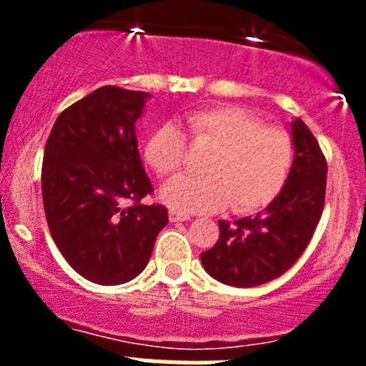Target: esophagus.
<instances>
[{
	"instance_id": "34e87169",
	"label": "esophagus",
	"mask_w": 366,
	"mask_h": 366,
	"mask_svg": "<svg viewBox=\"0 0 366 366\" xmlns=\"http://www.w3.org/2000/svg\"><path fill=\"white\" fill-rule=\"evenodd\" d=\"M168 216H169V221H172V223H177V221L191 219L189 214H184V212H180V210H175V209H169Z\"/></svg>"
}]
</instances>
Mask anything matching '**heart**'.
<instances>
[{"label":"heart","instance_id":"obj_1","mask_svg":"<svg viewBox=\"0 0 366 366\" xmlns=\"http://www.w3.org/2000/svg\"><path fill=\"white\" fill-rule=\"evenodd\" d=\"M191 142L212 149L207 175L177 177L162 189L169 205L186 212H212L232 204L235 214H253L276 200L294 164L289 132L265 127L239 106H214L184 117ZM147 164L172 177L186 161V136L175 124L157 125L143 147Z\"/></svg>","mask_w":366,"mask_h":366}]
</instances>
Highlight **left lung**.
Returning <instances> with one entry per match:
<instances>
[{
    "instance_id": "8db88e82",
    "label": "left lung",
    "mask_w": 366,
    "mask_h": 366,
    "mask_svg": "<svg viewBox=\"0 0 366 366\" xmlns=\"http://www.w3.org/2000/svg\"><path fill=\"white\" fill-rule=\"evenodd\" d=\"M292 172L276 200L254 217L219 221V239L200 254L217 282L264 285L289 271L308 246L324 210L327 162L301 118L292 122Z\"/></svg>"
}]
</instances>
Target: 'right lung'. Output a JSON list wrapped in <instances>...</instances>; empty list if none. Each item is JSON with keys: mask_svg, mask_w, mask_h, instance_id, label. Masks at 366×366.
<instances>
[{"mask_svg": "<svg viewBox=\"0 0 366 366\" xmlns=\"http://www.w3.org/2000/svg\"><path fill=\"white\" fill-rule=\"evenodd\" d=\"M145 92L102 86L56 118L42 162L49 232L70 267L99 285L131 282L147 267L168 210L154 191L134 124ZM131 201V204L127 202Z\"/></svg>", "mask_w": 366, "mask_h": 366, "instance_id": "1", "label": "right lung"}]
</instances>
